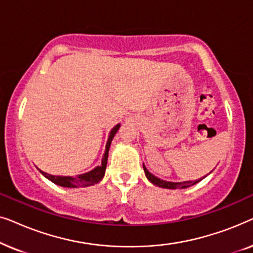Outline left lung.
<instances>
[{"label": "left lung", "instance_id": "8db88e82", "mask_svg": "<svg viewBox=\"0 0 253 253\" xmlns=\"http://www.w3.org/2000/svg\"><path fill=\"white\" fill-rule=\"evenodd\" d=\"M143 167H144L145 175H146V177L148 178V181H151L155 185L160 186V188H166V189H184V188H188V186H191L193 184H196V183H198L199 181H202V179L205 177V176H204L203 178L197 179V181H186V182H178V183L167 182V181H164V179H160V178L155 177L154 175H152L151 172L147 170L146 167H145L144 165H143Z\"/></svg>", "mask_w": 253, "mask_h": 253}]
</instances>
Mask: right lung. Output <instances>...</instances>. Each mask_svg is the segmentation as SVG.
<instances>
[{"label": "right lung", "instance_id": "obj_1", "mask_svg": "<svg viewBox=\"0 0 253 253\" xmlns=\"http://www.w3.org/2000/svg\"><path fill=\"white\" fill-rule=\"evenodd\" d=\"M120 124L116 126L114 129L110 131L108 141H107L106 145V151L105 154H103L101 165L98 166V167L93 169V170L86 172V174L83 175H78L76 177H70V176H54L50 174H47V172L41 171L43 176H46L48 179H50L51 182L55 183V184L64 186V188H77V186H89L95 184L99 181H101L103 176H105V170H106V166H107V159H108V151L110 147V143H112L114 136L119 130Z\"/></svg>", "mask_w": 253, "mask_h": 253}]
</instances>
